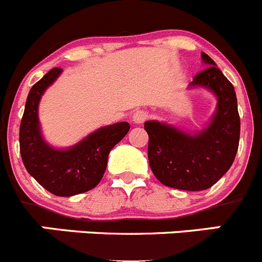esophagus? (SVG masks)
Wrapping results in <instances>:
<instances>
[{
    "label": "esophagus",
    "mask_w": 262,
    "mask_h": 262,
    "mask_svg": "<svg viewBox=\"0 0 262 262\" xmlns=\"http://www.w3.org/2000/svg\"><path fill=\"white\" fill-rule=\"evenodd\" d=\"M149 118V113L147 110H136L133 114V121L137 124H142Z\"/></svg>",
    "instance_id": "34e87169"
}]
</instances>
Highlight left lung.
<instances>
[{"label":"left lung","mask_w":262,"mask_h":262,"mask_svg":"<svg viewBox=\"0 0 262 262\" xmlns=\"http://www.w3.org/2000/svg\"><path fill=\"white\" fill-rule=\"evenodd\" d=\"M207 67L190 85L209 88L216 95L217 108L205 130L189 136L159 121H146L148 161L155 177L167 187L204 190L212 187L232 166L239 144L241 119L232 83L202 52Z\"/></svg>","instance_id":"left-lung-1"}]
</instances>
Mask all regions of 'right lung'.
I'll use <instances>...</instances> for the list:
<instances>
[{
    "label": "right lung",
    "mask_w": 262,
    "mask_h": 262,
    "mask_svg": "<svg viewBox=\"0 0 262 262\" xmlns=\"http://www.w3.org/2000/svg\"><path fill=\"white\" fill-rule=\"evenodd\" d=\"M53 68L29 91L20 123V155L27 171L48 192L60 197L79 194L95 188L102 179L113 147L129 132V123L103 126L69 149L52 148L40 137L38 103L48 85L60 75Z\"/></svg>",
    "instance_id": "add662e5"
}]
</instances>
